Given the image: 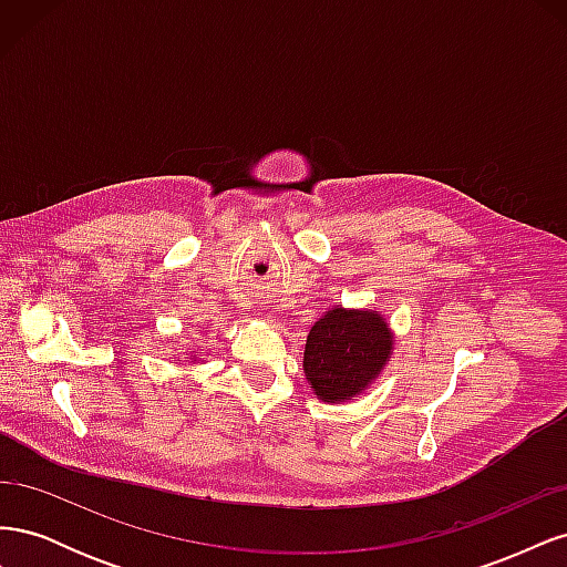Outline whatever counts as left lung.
<instances>
[{
  "label": "left lung",
  "instance_id": "obj_1",
  "mask_svg": "<svg viewBox=\"0 0 567 567\" xmlns=\"http://www.w3.org/2000/svg\"><path fill=\"white\" fill-rule=\"evenodd\" d=\"M392 350L394 333L381 312L333 305L307 333V385L323 404L350 402L375 383Z\"/></svg>",
  "mask_w": 567,
  "mask_h": 567
}]
</instances>
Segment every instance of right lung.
Returning <instances> with one entry per match:
<instances>
[{"mask_svg":"<svg viewBox=\"0 0 567 567\" xmlns=\"http://www.w3.org/2000/svg\"><path fill=\"white\" fill-rule=\"evenodd\" d=\"M188 359V362H192V364H200V357H196L194 352H192V357H186Z\"/></svg>","mask_w":567,"mask_h":567,"instance_id":"add662e5","label":"right lung"}]
</instances>
